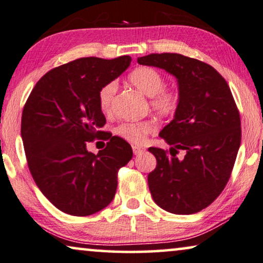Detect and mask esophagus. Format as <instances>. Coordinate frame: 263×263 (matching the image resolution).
Here are the masks:
<instances>
[{
    "label": "esophagus",
    "instance_id": "obj_1",
    "mask_svg": "<svg viewBox=\"0 0 263 263\" xmlns=\"http://www.w3.org/2000/svg\"><path fill=\"white\" fill-rule=\"evenodd\" d=\"M146 149H144L143 147H140V146H133V152H134V154L135 155H138V154H141L142 153V152H144Z\"/></svg>",
    "mask_w": 263,
    "mask_h": 263
}]
</instances>
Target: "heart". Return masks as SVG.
I'll list each match as a JSON object with an SVG mask.
<instances>
[{"label": "heart", "mask_w": 263, "mask_h": 263, "mask_svg": "<svg viewBox=\"0 0 263 263\" xmlns=\"http://www.w3.org/2000/svg\"><path fill=\"white\" fill-rule=\"evenodd\" d=\"M129 82L141 92L151 97V108L159 116L168 117L176 114L180 103V95L174 87L165 86L166 81L161 72L149 66L135 68L129 74ZM117 91V83L111 81L101 87L98 92V104L102 111L108 112ZM155 132V124L151 121L143 122H122L115 128V134L133 143H141L152 133Z\"/></svg>", "instance_id": "heart-1"}]
</instances>
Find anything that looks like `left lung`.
Returning <instances> with one entry per match:
<instances>
[{"mask_svg": "<svg viewBox=\"0 0 263 263\" xmlns=\"http://www.w3.org/2000/svg\"><path fill=\"white\" fill-rule=\"evenodd\" d=\"M178 79L180 103L174 119L160 132L172 148L149 147L157 167L148 174L155 203L176 215L209 206L229 181L241 144V119L230 87L214 67L178 53H152L138 58ZM185 151L184 159L176 157Z\"/></svg>", "mask_w": 263, "mask_h": 263, "instance_id": "1", "label": "left lung"}]
</instances>
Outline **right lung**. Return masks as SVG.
<instances>
[{
	"instance_id": "obj_1",
	"label": "right lung",
	"mask_w": 263,
	"mask_h": 263,
	"mask_svg": "<svg viewBox=\"0 0 263 263\" xmlns=\"http://www.w3.org/2000/svg\"><path fill=\"white\" fill-rule=\"evenodd\" d=\"M132 58L76 59L40 78L24 106L21 136L30 174L60 211L90 216L111 203L117 172L133 157L123 139L102 130L98 92L122 74ZM95 138L108 141L97 155L86 149Z\"/></svg>"
}]
</instances>
